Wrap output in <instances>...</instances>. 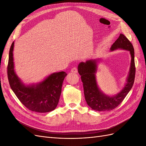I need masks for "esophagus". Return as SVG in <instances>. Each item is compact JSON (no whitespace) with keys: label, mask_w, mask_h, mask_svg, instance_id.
Here are the masks:
<instances>
[{"label":"esophagus","mask_w":146,"mask_h":146,"mask_svg":"<svg viewBox=\"0 0 146 146\" xmlns=\"http://www.w3.org/2000/svg\"><path fill=\"white\" fill-rule=\"evenodd\" d=\"M70 72H72V73L76 74V73L78 72V70H77V69L76 68H73L71 69V70H70Z\"/></svg>","instance_id":"esophagus-1"}]
</instances>
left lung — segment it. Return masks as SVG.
I'll return each instance as SVG.
<instances>
[{"mask_svg": "<svg viewBox=\"0 0 146 146\" xmlns=\"http://www.w3.org/2000/svg\"><path fill=\"white\" fill-rule=\"evenodd\" d=\"M118 48L130 52L131 63L125 86L115 95L105 94L98 85L96 74L98 71V63L100 62L101 59H91L86 61V62L82 61L78 66V72L81 76L86 102L89 107L96 111H110L116 108L124 99L134 83L135 77L134 48L129 39L122 33L110 47V50L112 52Z\"/></svg>", "mask_w": 146, "mask_h": 146, "instance_id": "8db88e82", "label": "left lung"}]
</instances>
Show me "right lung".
<instances>
[{
	"instance_id": "right-lung-1",
	"label": "right lung",
	"mask_w": 146,
	"mask_h": 146,
	"mask_svg": "<svg viewBox=\"0 0 146 146\" xmlns=\"http://www.w3.org/2000/svg\"><path fill=\"white\" fill-rule=\"evenodd\" d=\"M14 44L13 42L10 47L7 68L8 78L11 90L21 102L31 111L38 113L53 111L58 104L63 82L68 74L64 71L54 72L39 83L25 85L15 70Z\"/></svg>"
}]
</instances>
